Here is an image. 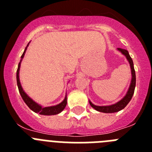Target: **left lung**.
<instances>
[{"instance_id":"left-lung-1","label":"left lung","mask_w":152,"mask_h":152,"mask_svg":"<svg viewBox=\"0 0 152 152\" xmlns=\"http://www.w3.org/2000/svg\"><path fill=\"white\" fill-rule=\"evenodd\" d=\"M118 50L120 51V52L123 53L124 56H126V58L129 61L130 64V67H131V71H132V81L131 84L129 86V91L126 94V96L122 99L120 101H119L118 103H115L113 105L111 106H96L94 105L91 101H89L90 104H91V107L93 108H94L96 110L100 111L102 113H116L118 111L121 110L123 109H124L126 107V105L129 103V101L131 100L132 97L133 96L134 91H135V82H136V79H135V69H134V65H133V61L132 58L130 57L129 54V52L126 49H121V48H118Z\"/></svg>"}]
</instances>
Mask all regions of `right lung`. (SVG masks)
<instances>
[{
    "label": "right lung",
    "mask_w": 152,
    "mask_h": 152,
    "mask_svg": "<svg viewBox=\"0 0 152 152\" xmlns=\"http://www.w3.org/2000/svg\"><path fill=\"white\" fill-rule=\"evenodd\" d=\"M29 43H28L27 46L29 45ZM24 50L22 56H21V58H23L25 55V52H26V48ZM20 62L21 61H20L18 64V68H17V86H18V89L19 92L21 96H22L23 100V101L26 103V105L29 107V109H31L33 112L37 113L39 114H41V115H45V116H51V115H56V114L59 113L61 111L64 109V107H66L67 104V99L66 97L64 98V100L61 102V103H59L58 105L54 106V107H42L41 106H39V104L36 103V102L33 101L30 97L28 96V95L26 94V93L24 92L23 90L22 87H21L20 82V78H19V72H20Z\"/></svg>",
    "instance_id": "1"
}]
</instances>
